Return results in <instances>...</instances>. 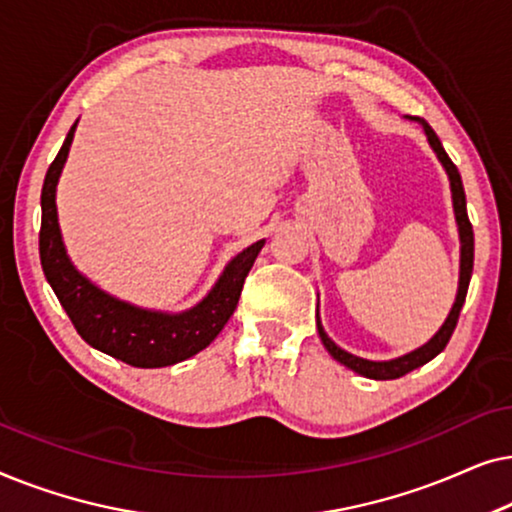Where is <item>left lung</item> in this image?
I'll return each instance as SVG.
<instances>
[{
  "instance_id": "obj_1",
  "label": "left lung",
  "mask_w": 512,
  "mask_h": 512,
  "mask_svg": "<svg viewBox=\"0 0 512 512\" xmlns=\"http://www.w3.org/2000/svg\"><path fill=\"white\" fill-rule=\"evenodd\" d=\"M405 118L422 125L424 135H426V139H429V146L438 156L440 165L445 167L447 179H450L454 221H457L459 244H461L459 247V286H457V298H454V303H452V310H450V314H447V319L443 321V326L436 331V335H433L429 342H424L422 347H417L408 354L396 356V359H387V361H370V359H363V356L345 352V349L338 347L331 338H328V333L324 331V326H321V319L317 314V331H319L321 342H324V347L328 349V354H331L335 361H340L342 366H347L349 370H354V373H359L363 377H370V380H396V377H403L405 373H410V370L424 366V363L436 359V356L443 352L445 345L452 338L454 326H457L459 312H461V307H464V300H466L468 282H471V275H473V226H471V221H468V214H466V195H464V184H461L459 170L454 167L450 156H447L443 149V144H440L438 135L431 130V125L426 123L424 118H415V116H405Z\"/></svg>"
}]
</instances>
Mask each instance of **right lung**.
<instances>
[{"label":"right lung","mask_w":512,"mask_h":512,"mask_svg":"<svg viewBox=\"0 0 512 512\" xmlns=\"http://www.w3.org/2000/svg\"><path fill=\"white\" fill-rule=\"evenodd\" d=\"M76 125L79 121L67 132L65 144L48 167L44 188H41L39 256L48 284L60 305L65 307L74 328L90 347L135 368H163L191 359L228 324L240 300L244 279L265 240L254 242L230 258L207 296L188 310H149V307L132 305L128 300L111 296L95 282H90L72 263L58 223L55 195H58L62 167L72 149Z\"/></svg>","instance_id":"add662e5"}]
</instances>
